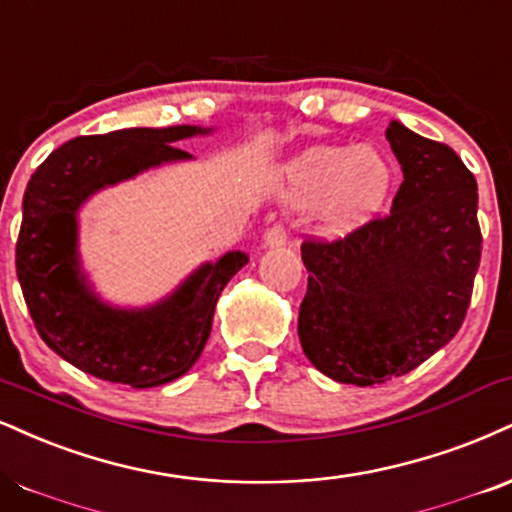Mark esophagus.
I'll return each instance as SVG.
<instances>
[{"mask_svg": "<svg viewBox=\"0 0 512 512\" xmlns=\"http://www.w3.org/2000/svg\"><path fill=\"white\" fill-rule=\"evenodd\" d=\"M288 240V229L283 221H276V224L269 226L267 231H264V245H283Z\"/></svg>", "mask_w": 512, "mask_h": 512, "instance_id": "obj_1", "label": "esophagus"}]
</instances>
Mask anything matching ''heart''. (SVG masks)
<instances>
[{"label":"heart","mask_w":512,"mask_h":512,"mask_svg":"<svg viewBox=\"0 0 512 512\" xmlns=\"http://www.w3.org/2000/svg\"><path fill=\"white\" fill-rule=\"evenodd\" d=\"M391 188V166L374 147H317L293 162L286 200L322 205L329 229L348 231L379 212Z\"/></svg>","instance_id":"obj_1"}]
</instances>
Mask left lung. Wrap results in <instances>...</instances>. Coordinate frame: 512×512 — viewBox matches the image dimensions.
<instances>
[{"label":"left lung","instance_id":"obj_1","mask_svg":"<svg viewBox=\"0 0 512 512\" xmlns=\"http://www.w3.org/2000/svg\"><path fill=\"white\" fill-rule=\"evenodd\" d=\"M400 169L389 214L300 245L303 353L326 377L372 386L403 377L463 326L482 260L477 181L448 145L386 128Z\"/></svg>","mask_w":512,"mask_h":512}]
</instances>
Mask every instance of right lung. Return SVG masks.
Returning a JSON list of instances; mask_svg holds the SVG:
<instances>
[{"label":"right lung","instance_id":"1","mask_svg":"<svg viewBox=\"0 0 512 512\" xmlns=\"http://www.w3.org/2000/svg\"><path fill=\"white\" fill-rule=\"evenodd\" d=\"M195 133L207 131L169 126L80 135L57 147L30 176L16 274L42 341L85 374L131 389L183 377L205 348L221 291L248 264L243 252H226L219 262L202 264L159 305L131 312L100 303L80 276L78 207L104 186L188 159L174 143Z\"/></svg>","mask_w":512,"mask_h":512}]
</instances>
